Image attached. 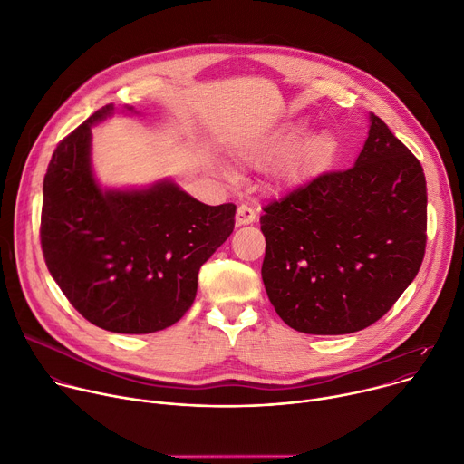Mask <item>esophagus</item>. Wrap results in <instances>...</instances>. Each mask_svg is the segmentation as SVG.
I'll return each instance as SVG.
<instances>
[{"label": "esophagus", "instance_id": "1", "mask_svg": "<svg viewBox=\"0 0 464 464\" xmlns=\"http://www.w3.org/2000/svg\"><path fill=\"white\" fill-rule=\"evenodd\" d=\"M256 220H257V213L251 207L240 205L237 208V217H235L237 226H249V224H254Z\"/></svg>", "mask_w": 464, "mask_h": 464}]
</instances>
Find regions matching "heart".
<instances>
[{
  "instance_id": "1",
  "label": "heart",
  "mask_w": 464,
  "mask_h": 464,
  "mask_svg": "<svg viewBox=\"0 0 464 464\" xmlns=\"http://www.w3.org/2000/svg\"><path fill=\"white\" fill-rule=\"evenodd\" d=\"M307 130H309L307 121L290 123L281 131L270 135L257 148L246 153V160H249L251 164L277 162L296 150L300 142L305 139ZM334 148H336L334 137L327 131L309 137L298 149V151L294 153L292 160L281 170L279 183L285 187H296V185L307 181L311 176L324 170V168L331 162V159L334 155ZM224 172L227 178H233V174L229 170H224Z\"/></svg>"
}]
</instances>
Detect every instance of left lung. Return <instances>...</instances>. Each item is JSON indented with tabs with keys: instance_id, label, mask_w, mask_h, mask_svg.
Masks as SVG:
<instances>
[{
	"instance_id": "1",
	"label": "left lung",
	"mask_w": 464,
	"mask_h": 464,
	"mask_svg": "<svg viewBox=\"0 0 464 464\" xmlns=\"http://www.w3.org/2000/svg\"><path fill=\"white\" fill-rule=\"evenodd\" d=\"M350 170L318 176L266 205L261 268L281 320L307 334H346L382 318L426 251L422 164L370 112Z\"/></svg>"
}]
</instances>
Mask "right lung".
Here are the masks:
<instances>
[{
  "label": "right lung",
  "instance_id": "add662e5",
  "mask_svg": "<svg viewBox=\"0 0 464 464\" xmlns=\"http://www.w3.org/2000/svg\"><path fill=\"white\" fill-rule=\"evenodd\" d=\"M96 111L53 151L44 178L40 242L48 270L91 324L125 334L174 325L192 307L201 265L235 227L233 203L205 205L172 179L102 187L92 168ZM121 112H137L121 107Z\"/></svg>",
  "mask_w": 464,
  "mask_h": 464
}]
</instances>
